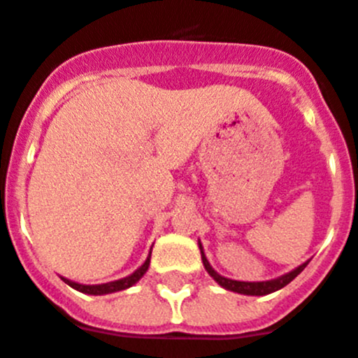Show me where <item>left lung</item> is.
Wrapping results in <instances>:
<instances>
[{
    "label": "left lung",
    "instance_id": "8db88e82",
    "mask_svg": "<svg viewBox=\"0 0 358 358\" xmlns=\"http://www.w3.org/2000/svg\"><path fill=\"white\" fill-rule=\"evenodd\" d=\"M199 249H201V256H202V264H204V268L208 271L211 278L217 281L218 285L222 287V289L231 290V292H236V294H243V296H267V294H273L276 290L283 289L285 285H289L290 281L297 276V274L301 273L303 268L308 265V262L301 264L299 267H296L294 271L290 273L283 274L280 278H274V280H267V281H236V280H231V278H224L211 267V264L208 262L206 255H204V249H202V243L199 240Z\"/></svg>",
    "mask_w": 358,
    "mask_h": 358
}]
</instances>
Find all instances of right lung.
<instances>
[{
	"label": "right lung",
	"instance_id": "add662e5",
	"mask_svg": "<svg viewBox=\"0 0 358 358\" xmlns=\"http://www.w3.org/2000/svg\"><path fill=\"white\" fill-rule=\"evenodd\" d=\"M150 255H152V249L148 252L147 260L143 262L141 267H138L132 274H129L127 278H122V280H116V281H109V283H102V285H82V283H77V281H71L68 278H62L64 283H68L71 289L78 290L82 294H90V296H106V294H113V292H120V290H125L129 287H132L134 283L143 278V274L148 271V265H150Z\"/></svg>",
	"mask_w": 358,
	"mask_h": 358
}]
</instances>
